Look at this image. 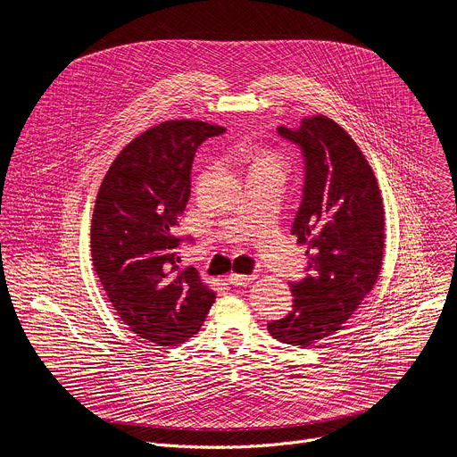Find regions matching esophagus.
<instances>
[{
    "mask_svg": "<svg viewBox=\"0 0 457 457\" xmlns=\"http://www.w3.org/2000/svg\"><path fill=\"white\" fill-rule=\"evenodd\" d=\"M228 280H229V284H231V286H235V287H242V286L251 284V282L254 280V275H238V273H231V275L228 277Z\"/></svg>",
    "mask_w": 457,
    "mask_h": 457,
    "instance_id": "34e87169",
    "label": "esophagus"
}]
</instances>
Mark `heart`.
I'll list each match as a JSON object with an SVG mask.
<instances>
[{
	"mask_svg": "<svg viewBox=\"0 0 457 457\" xmlns=\"http://www.w3.org/2000/svg\"><path fill=\"white\" fill-rule=\"evenodd\" d=\"M254 166H278V161L277 157H273L271 154H260L254 161Z\"/></svg>",
	"mask_w": 457,
	"mask_h": 457,
	"instance_id": "obj_1",
	"label": "heart"
}]
</instances>
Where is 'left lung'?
<instances>
[{
    "label": "left lung",
    "instance_id": "left-lung-1",
    "mask_svg": "<svg viewBox=\"0 0 457 457\" xmlns=\"http://www.w3.org/2000/svg\"><path fill=\"white\" fill-rule=\"evenodd\" d=\"M278 134L305 161L302 204L291 233L305 245L307 277L291 282L293 309L268 323L273 338L309 347L333 337L372 291L383 266L385 210L360 146L328 115L302 119Z\"/></svg>",
    "mask_w": 457,
    "mask_h": 457
}]
</instances>
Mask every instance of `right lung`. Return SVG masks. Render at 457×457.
<instances>
[{"label": "right lung", "mask_w": 457, "mask_h": 457, "mask_svg": "<svg viewBox=\"0 0 457 457\" xmlns=\"http://www.w3.org/2000/svg\"><path fill=\"white\" fill-rule=\"evenodd\" d=\"M224 132L204 120H164L128 143L101 182L90 231L94 270L128 329L148 342H186L215 302L197 271L177 266L173 229L189 199L195 152Z\"/></svg>", "instance_id": "1"}]
</instances>
